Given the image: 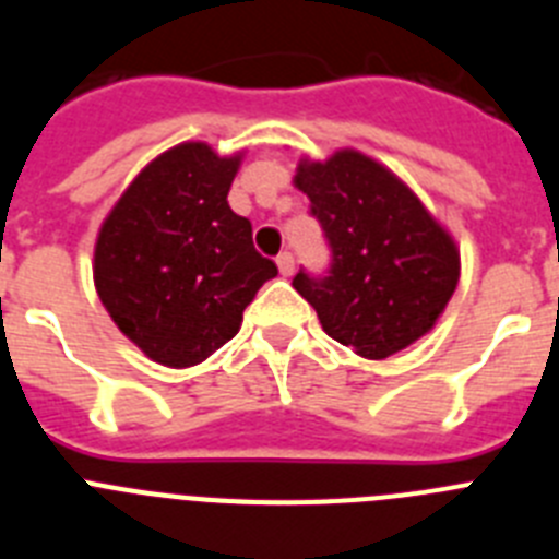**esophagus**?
<instances>
[{
  "mask_svg": "<svg viewBox=\"0 0 559 559\" xmlns=\"http://www.w3.org/2000/svg\"><path fill=\"white\" fill-rule=\"evenodd\" d=\"M276 269H280L283 276L294 274V254H290V251H283V254L276 257Z\"/></svg>",
  "mask_w": 559,
  "mask_h": 559,
  "instance_id": "esophagus-1",
  "label": "esophagus"
}]
</instances>
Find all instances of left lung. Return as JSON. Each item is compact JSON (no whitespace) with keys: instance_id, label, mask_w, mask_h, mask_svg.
Masks as SVG:
<instances>
[{"instance_id":"1","label":"left lung","mask_w":559,"mask_h":559,"mask_svg":"<svg viewBox=\"0 0 559 559\" xmlns=\"http://www.w3.org/2000/svg\"><path fill=\"white\" fill-rule=\"evenodd\" d=\"M294 187L310 199L333 249L330 276H294L324 333L369 360L431 333L456 290L462 257L417 192L355 147L302 156Z\"/></svg>"}]
</instances>
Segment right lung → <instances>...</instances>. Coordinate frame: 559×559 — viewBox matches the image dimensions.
I'll use <instances>...</instances> for the list:
<instances>
[{"instance_id":"right-lung-1","label":"right lung","mask_w":559,"mask_h":559,"mask_svg":"<svg viewBox=\"0 0 559 559\" xmlns=\"http://www.w3.org/2000/svg\"><path fill=\"white\" fill-rule=\"evenodd\" d=\"M246 151L181 142L147 162L100 224L95 288L111 322L151 360L195 367L235 338L246 305L276 276L249 218L226 201Z\"/></svg>"}]
</instances>
